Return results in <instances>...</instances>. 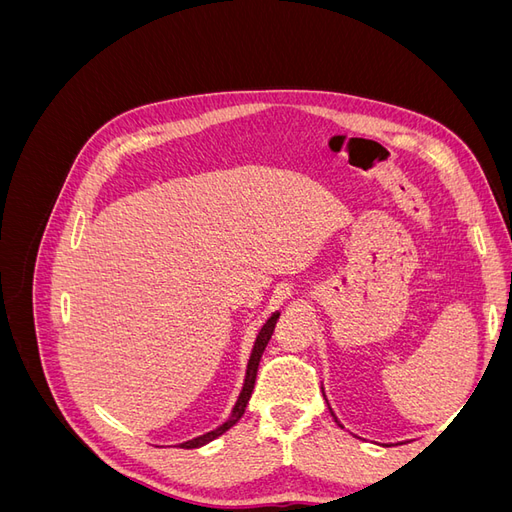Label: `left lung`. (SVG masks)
Masks as SVG:
<instances>
[{"label":"left lung","mask_w":512,"mask_h":512,"mask_svg":"<svg viewBox=\"0 0 512 512\" xmlns=\"http://www.w3.org/2000/svg\"><path fill=\"white\" fill-rule=\"evenodd\" d=\"M329 410H331V414H333V418H335V423H337V425H339V427H344V425H342V423H339V421H337V416H335V412H333V408H331V406H329Z\"/></svg>","instance_id":"1"}]
</instances>
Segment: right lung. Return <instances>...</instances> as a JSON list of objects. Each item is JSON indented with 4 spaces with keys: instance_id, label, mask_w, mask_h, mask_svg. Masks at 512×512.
Wrapping results in <instances>:
<instances>
[{
    "instance_id": "add662e5",
    "label": "right lung",
    "mask_w": 512,
    "mask_h": 512,
    "mask_svg": "<svg viewBox=\"0 0 512 512\" xmlns=\"http://www.w3.org/2000/svg\"><path fill=\"white\" fill-rule=\"evenodd\" d=\"M277 318H280V312H273V314L267 318V322L262 324L258 335H256V342H254V348H252V354H250V361H247V369H245L243 389H241V393H239V399H237L235 408H232L230 416L226 418V421H224L218 429L207 431V433H203V436H198V438H192V440H188V442L179 444L181 448H200V446H205V444L213 442L215 438H220L222 433H226L230 427H235V425L241 421V416H243V412H245V408H247V401H250L252 391H254V382H256V376H258V365H260V359H262V352H265V348H267V344H269V339H271V335H273Z\"/></svg>"
}]
</instances>
